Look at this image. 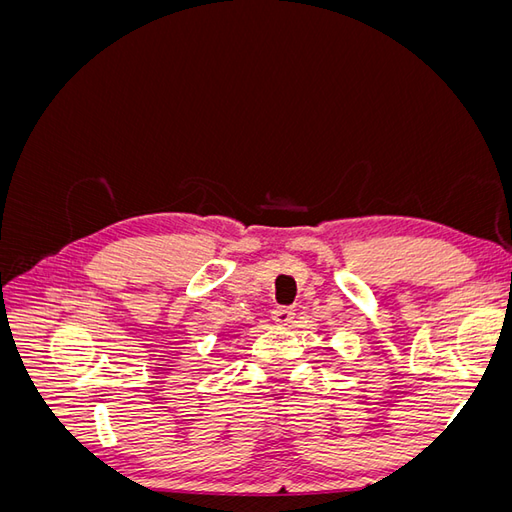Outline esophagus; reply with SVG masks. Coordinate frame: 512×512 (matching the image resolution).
Returning a JSON list of instances; mask_svg holds the SVG:
<instances>
[{
	"mask_svg": "<svg viewBox=\"0 0 512 512\" xmlns=\"http://www.w3.org/2000/svg\"><path fill=\"white\" fill-rule=\"evenodd\" d=\"M271 318H273L275 324H280V327H288V324L294 318V312L290 307H275L271 312Z\"/></svg>",
	"mask_w": 512,
	"mask_h": 512,
	"instance_id": "34e87169",
	"label": "esophagus"
}]
</instances>
